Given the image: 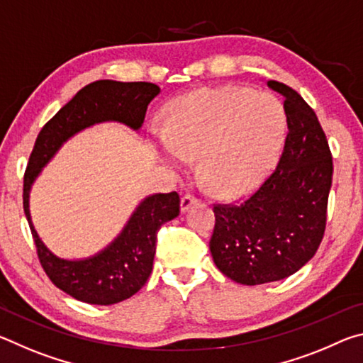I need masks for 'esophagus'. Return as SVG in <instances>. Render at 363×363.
<instances>
[{
  "mask_svg": "<svg viewBox=\"0 0 363 363\" xmlns=\"http://www.w3.org/2000/svg\"><path fill=\"white\" fill-rule=\"evenodd\" d=\"M196 201H199V199H196L195 195H190V194L184 195L182 199H181V211L186 213L190 206L196 203Z\"/></svg>",
  "mask_w": 363,
  "mask_h": 363,
  "instance_id": "esophagus-1",
  "label": "esophagus"
}]
</instances>
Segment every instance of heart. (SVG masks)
Listing matches in <instances>:
<instances>
[{"label": "heart", "mask_w": 363, "mask_h": 363, "mask_svg": "<svg viewBox=\"0 0 363 363\" xmlns=\"http://www.w3.org/2000/svg\"><path fill=\"white\" fill-rule=\"evenodd\" d=\"M284 104L269 93L224 86L195 91L169 104L157 149L169 167L182 169L200 158L205 186L235 195L259 182L281 145Z\"/></svg>", "instance_id": "heart-1"}]
</instances>
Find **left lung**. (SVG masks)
Masks as SVG:
<instances>
[{"mask_svg":"<svg viewBox=\"0 0 363 363\" xmlns=\"http://www.w3.org/2000/svg\"><path fill=\"white\" fill-rule=\"evenodd\" d=\"M267 86L285 97L288 134L277 168L242 203L213 208V261L242 285L290 277L315 255L333 176L327 136L314 110L290 86L274 79Z\"/></svg>","mask_w":363,"mask_h":363,"instance_id":"obj_1","label":"left lung"}]
</instances>
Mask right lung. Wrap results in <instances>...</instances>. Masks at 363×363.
Instances as JSON below:
<instances>
[{
  "label": "right lung",
  "instance_id": "right-lung-1",
  "mask_svg": "<svg viewBox=\"0 0 363 363\" xmlns=\"http://www.w3.org/2000/svg\"><path fill=\"white\" fill-rule=\"evenodd\" d=\"M158 94L160 88L153 83L99 79L79 89L36 138L23 176V211L48 277L59 290L82 303L116 304L145 285L155 256L157 232L164 223L179 216V195L169 192L145 196L118 235L99 253L83 259H64L54 255L35 230L30 216V190L60 147L86 128L115 121L139 131L147 107Z\"/></svg>",
  "mask_w": 363,
  "mask_h": 363
}]
</instances>
